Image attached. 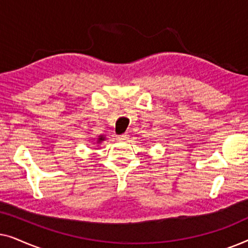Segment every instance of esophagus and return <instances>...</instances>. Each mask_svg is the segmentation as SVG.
<instances>
[{"instance_id":"34e87169","label":"esophagus","mask_w":248,"mask_h":248,"mask_svg":"<svg viewBox=\"0 0 248 248\" xmlns=\"http://www.w3.org/2000/svg\"><path fill=\"white\" fill-rule=\"evenodd\" d=\"M117 139L120 141H126L128 139V135L127 134H121V135H118Z\"/></svg>"}]
</instances>
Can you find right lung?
Segmentation results:
<instances>
[{
    "label": "right lung",
    "instance_id": "right-lung-1",
    "mask_svg": "<svg viewBox=\"0 0 248 248\" xmlns=\"http://www.w3.org/2000/svg\"><path fill=\"white\" fill-rule=\"evenodd\" d=\"M105 140V137L104 135H100V137H98L97 138V143H100L101 141H104Z\"/></svg>",
    "mask_w": 248,
    "mask_h": 248
}]
</instances>
